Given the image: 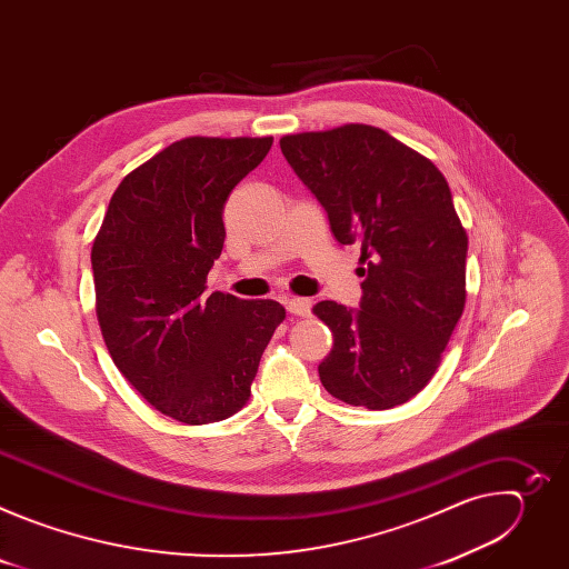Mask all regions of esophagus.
Wrapping results in <instances>:
<instances>
[{
	"instance_id": "34e87169",
	"label": "esophagus",
	"mask_w": 569,
	"mask_h": 569,
	"mask_svg": "<svg viewBox=\"0 0 569 569\" xmlns=\"http://www.w3.org/2000/svg\"><path fill=\"white\" fill-rule=\"evenodd\" d=\"M286 308H288V312H292L297 317H308L312 310V301L303 299V297H290V299H286Z\"/></svg>"
}]
</instances>
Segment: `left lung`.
I'll use <instances>...</instances> for the list:
<instances>
[{"label": "left lung", "mask_w": 569, "mask_h": 569, "mask_svg": "<svg viewBox=\"0 0 569 569\" xmlns=\"http://www.w3.org/2000/svg\"><path fill=\"white\" fill-rule=\"evenodd\" d=\"M279 143L338 242L362 250L360 308H312L336 338L321 385L356 408L408 402L435 376L466 303L468 236L450 187L430 159L373 126Z\"/></svg>", "instance_id": "1"}]
</instances>
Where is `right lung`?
I'll use <instances>...</instances> for the list:
<instances>
[{
    "instance_id": "obj_1",
    "label": "right lung",
    "mask_w": 569,
    "mask_h": 569,
    "mask_svg": "<svg viewBox=\"0 0 569 569\" xmlns=\"http://www.w3.org/2000/svg\"><path fill=\"white\" fill-rule=\"evenodd\" d=\"M272 137H189L123 178L92 248L108 351L154 410L187 426L248 402L286 310L272 299L207 290L222 252V209Z\"/></svg>"
}]
</instances>
